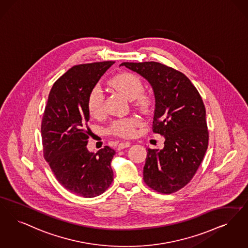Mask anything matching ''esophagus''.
<instances>
[{
    "instance_id": "esophagus-1",
    "label": "esophagus",
    "mask_w": 248,
    "mask_h": 248,
    "mask_svg": "<svg viewBox=\"0 0 248 248\" xmlns=\"http://www.w3.org/2000/svg\"><path fill=\"white\" fill-rule=\"evenodd\" d=\"M131 146L130 142H125V143H120L118 145V150H122V149H125V148H129Z\"/></svg>"
}]
</instances>
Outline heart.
I'll return each mask as SVG.
<instances>
[{
	"mask_svg": "<svg viewBox=\"0 0 248 248\" xmlns=\"http://www.w3.org/2000/svg\"><path fill=\"white\" fill-rule=\"evenodd\" d=\"M108 84L111 89H115L129 100L137 99V104L140 108L146 109L149 106V97L142 94L144 87L138 76L127 72L121 73L109 80ZM88 109L92 117H99L102 114L103 95L99 88L91 90L88 99ZM139 124L140 121L137 117L116 120L111 124L109 132L122 138H131Z\"/></svg>",
	"mask_w": 248,
	"mask_h": 248,
	"instance_id": "obj_1",
	"label": "heart"
}]
</instances>
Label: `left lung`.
<instances>
[{
    "label": "left lung",
    "instance_id": "obj_1",
    "mask_svg": "<svg viewBox=\"0 0 248 248\" xmlns=\"http://www.w3.org/2000/svg\"><path fill=\"white\" fill-rule=\"evenodd\" d=\"M120 66L138 73L152 87V129L165 139L163 149H147L144 182L159 193H174L193 178L208 149L203 100L183 73L162 63L123 62Z\"/></svg>",
    "mask_w": 248,
    "mask_h": 248
}]
</instances>
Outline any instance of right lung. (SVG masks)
Segmentation results:
<instances>
[{"mask_svg":"<svg viewBox=\"0 0 248 248\" xmlns=\"http://www.w3.org/2000/svg\"><path fill=\"white\" fill-rule=\"evenodd\" d=\"M113 63L93 62L68 70L50 89L42 118L44 158L60 184L83 198L101 195L113 180L114 149L106 146L93 153L87 148L89 94Z\"/></svg>","mask_w":248,"mask_h":248,"instance_id":"1","label":"right lung"}]
</instances>
